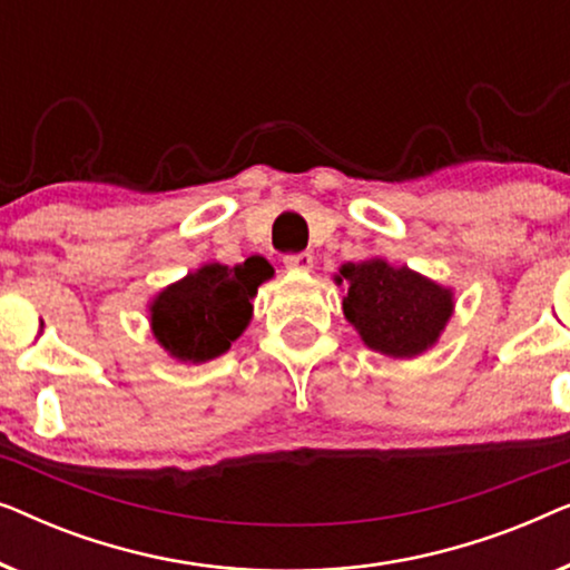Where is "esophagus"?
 <instances>
[{
    "instance_id": "esophagus-1",
    "label": "esophagus",
    "mask_w": 570,
    "mask_h": 570,
    "mask_svg": "<svg viewBox=\"0 0 570 570\" xmlns=\"http://www.w3.org/2000/svg\"><path fill=\"white\" fill-rule=\"evenodd\" d=\"M285 267L293 269V272H308L314 267V256L308 252H301V254H287L285 256Z\"/></svg>"
}]
</instances>
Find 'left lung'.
Masks as SVG:
<instances>
[{
    "label": "left lung",
    "mask_w": 570,
    "mask_h": 570,
    "mask_svg": "<svg viewBox=\"0 0 570 570\" xmlns=\"http://www.w3.org/2000/svg\"><path fill=\"white\" fill-rule=\"evenodd\" d=\"M334 283L347 287L342 298L347 322L365 345L389 357L425 353L454 314L449 287L384 259L342 264Z\"/></svg>",
    "instance_id": "obj_1"
}]
</instances>
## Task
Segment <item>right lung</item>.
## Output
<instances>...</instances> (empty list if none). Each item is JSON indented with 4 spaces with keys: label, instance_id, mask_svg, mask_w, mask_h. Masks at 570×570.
Wrapping results in <instances>:
<instances>
[{
    "label": "right lung",
    "instance_id": "obj_1",
    "mask_svg": "<svg viewBox=\"0 0 570 570\" xmlns=\"http://www.w3.org/2000/svg\"><path fill=\"white\" fill-rule=\"evenodd\" d=\"M275 275L264 256L244 264H202L168 285L150 303L155 340L181 363H205L228 353L252 322V301L264 279Z\"/></svg>",
    "mask_w": 570,
    "mask_h": 570
}]
</instances>
